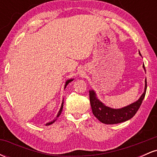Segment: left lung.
Wrapping results in <instances>:
<instances>
[{"instance_id":"1","label":"left lung","mask_w":157,"mask_h":157,"mask_svg":"<svg viewBox=\"0 0 157 157\" xmlns=\"http://www.w3.org/2000/svg\"><path fill=\"white\" fill-rule=\"evenodd\" d=\"M143 67L145 66L143 65ZM147 89V81L145 80V91L136 102L120 109H110L104 105L99 100H97L94 91H89V99L93 114L104 124H117L130 120L136 114L140 109Z\"/></svg>"}]
</instances>
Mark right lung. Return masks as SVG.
<instances>
[{
	"label": "right lung",
	"instance_id": "obj_1",
	"mask_svg": "<svg viewBox=\"0 0 157 157\" xmlns=\"http://www.w3.org/2000/svg\"><path fill=\"white\" fill-rule=\"evenodd\" d=\"M71 81H72V80H67L66 81V85H65V88L66 87V86H67V85L70 82H71ZM63 103H62V105H61V107H60V111H59V112H58V113H57V117H56V118L57 117H58L59 116H60V113H61V112H62V110H63ZM55 121V120H53V121L52 122H48L47 124H46V125H50V124H52Z\"/></svg>",
	"mask_w": 157,
	"mask_h": 157
}]
</instances>
